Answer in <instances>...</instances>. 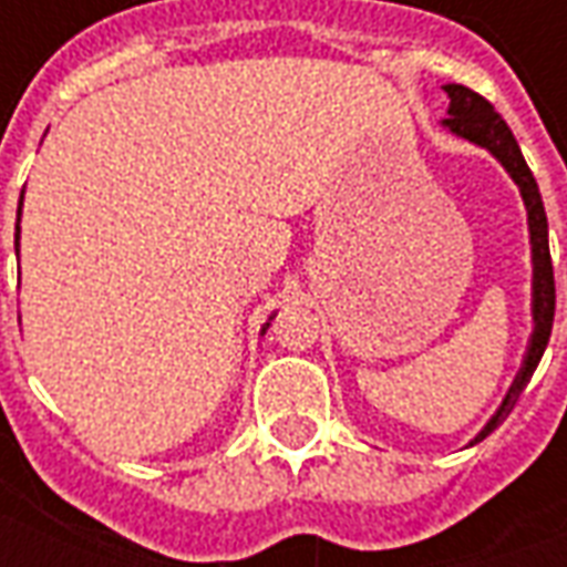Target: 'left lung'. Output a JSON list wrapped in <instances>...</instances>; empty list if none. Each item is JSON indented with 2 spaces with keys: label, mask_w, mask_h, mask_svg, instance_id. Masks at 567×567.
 <instances>
[{
  "label": "left lung",
  "mask_w": 567,
  "mask_h": 567,
  "mask_svg": "<svg viewBox=\"0 0 567 567\" xmlns=\"http://www.w3.org/2000/svg\"><path fill=\"white\" fill-rule=\"evenodd\" d=\"M450 96V112L443 117V127L452 130L455 136L483 145L501 161V166L511 173V178L519 185L525 199V209H528V230H532V260H535V282H532V316H535V331L528 340V352H525L523 370L516 373L511 392L504 398V404L498 406V413L488 419V425L474 437L480 443L488 437L495 427L511 416V410L519 401V394L532 380L537 361L544 355V349L549 343V331H553V316H556V282H553V260H549V239H547V212H544V199L537 190V182L528 163H525L523 151L513 140L511 127L504 124V117L495 112V105L483 100L480 93H474L464 84H446L443 87Z\"/></svg>",
  "instance_id": "8db88e82"
}]
</instances>
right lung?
I'll return each instance as SVG.
<instances>
[{
  "label": "right lung",
  "instance_id": "1",
  "mask_svg": "<svg viewBox=\"0 0 567 567\" xmlns=\"http://www.w3.org/2000/svg\"><path fill=\"white\" fill-rule=\"evenodd\" d=\"M18 221H20V209H18ZM18 239H20V227H18V234H14V246H18ZM267 331V328H264Z\"/></svg>",
  "mask_w": 567,
  "mask_h": 567
}]
</instances>
